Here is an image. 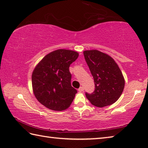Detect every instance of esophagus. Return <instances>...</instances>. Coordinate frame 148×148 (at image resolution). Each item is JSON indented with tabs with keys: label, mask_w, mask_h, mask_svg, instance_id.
<instances>
[{
	"label": "esophagus",
	"mask_w": 148,
	"mask_h": 148,
	"mask_svg": "<svg viewBox=\"0 0 148 148\" xmlns=\"http://www.w3.org/2000/svg\"><path fill=\"white\" fill-rule=\"evenodd\" d=\"M83 90H84V88H83V87H80L78 88V91H79V92H83Z\"/></svg>",
	"instance_id": "obj_1"
}]
</instances>
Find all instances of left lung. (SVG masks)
<instances>
[{"label":"left lung","instance_id":"left-lung-1","mask_svg":"<svg viewBox=\"0 0 148 148\" xmlns=\"http://www.w3.org/2000/svg\"><path fill=\"white\" fill-rule=\"evenodd\" d=\"M83 55L95 85V91L86 92V97L98 107L114 103L122 95L125 85L119 66L111 56L97 50H85Z\"/></svg>","mask_w":148,"mask_h":148}]
</instances>
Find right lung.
Masks as SVG:
<instances>
[{"label":"right lung","mask_w":148,"mask_h":148,"mask_svg":"<svg viewBox=\"0 0 148 148\" xmlns=\"http://www.w3.org/2000/svg\"><path fill=\"white\" fill-rule=\"evenodd\" d=\"M79 53L59 49L45 56L34 69L32 76L34 95L49 109L61 111L68 109L77 93L72 87L71 64Z\"/></svg>","instance_id":"obj_1"}]
</instances>
